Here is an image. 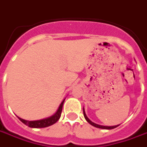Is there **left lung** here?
<instances>
[{
  "instance_id": "left-lung-1",
  "label": "left lung",
  "mask_w": 147,
  "mask_h": 147,
  "mask_svg": "<svg viewBox=\"0 0 147 147\" xmlns=\"http://www.w3.org/2000/svg\"><path fill=\"white\" fill-rule=\"evenodd\" d=\"M83 115H84V117H85V119L86 120L90 123V124H91L92 126L95 127H98V128H102V129H107V130H110V129H113L115 127H118L120 124H118V125H114V126H103V125H100V124H98V123H94L93 121L90 120L89 118L87 117L86 116V113H85V110H84V108H83Z\"/></svg>"
}]
</instances>
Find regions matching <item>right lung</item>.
Segmentation results:
<instances>
[{
    "instance_id": "1",
    "label": "right lung",
    "mask_w": 147,
    "mask_h": 147,
    "mask_svg": "<svg viewBox=\"0 0 147 147\" xmlns=\"http://www.w3.org/2000/svg\"><path fill=\"white\" fill-rule=\"evenodd\" d=\"M65 98L62 101L61 103L60 106L58 107L57 110L55 113L53 115H52L50 117H46L44 119H41V120H26L22 119L20 117H18V118L20 119V121H22L24 124H26L30 127H33V128H42V127H46L50 126L53 125V123H55L57 121L60 117H61V112H62V108H63V105H64V102Z\"/></svg>"
}]
</instances>
